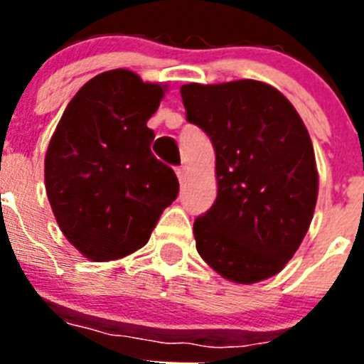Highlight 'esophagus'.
Here are the masks:
<instances>
[{"label":"esophagus","mask_w":364,"mask_h":364,"mask_svg":"<svg viewBox=\"0 0 364 364\" xmlns=\"http://www.w3.org/2000/svg\"><path fill=\"white\" fill-rule=\"evenodd\" d=\"M176 176H178L180 182H184V180H186V167H176Z\"/></svg>","instance_id":"obj_1"}]
</instances>
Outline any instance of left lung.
Wrapping results in <instances>:
<instances>
[{
  "instance_id": "obj_1",
  "label": "left lung",
  "mask_w": 364,
  "mask_h": 364,
  "mask_svg": "<svg viewBox=\"0 0 364 364\" xmlns=\"http://www.w3.org/2000/svg\"><path fill=\"white\" fill-rule=\"evenodd\" d=\"M180 95L217 156V200L193 224L197 252L237 284L277 275L301 246L319 191L306 125L257 80L188 83Z\"/></svg>"
}]
</instances>
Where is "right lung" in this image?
<instances>
[{
  "label": "right lung",
  "instance_id": "add662e5",
  "mask_svg": "<svg viewBox=\"0 0 364 364\" xmlns=\"http://www.w3.org/2000/svg\"><path fill=\"white\" fill-rule=\"evenodd\" d=\"M166 85L127 69L85 83L63 111L45 154V189L58 226L83 257L107 262L149 240L178 195L171 167L151 153L147 120Z\"/></svg>",
  "mask_w": 364,
  "mask_h": 364
}]
</instances>
